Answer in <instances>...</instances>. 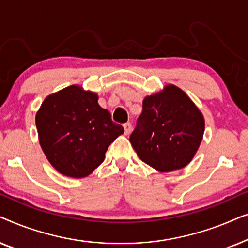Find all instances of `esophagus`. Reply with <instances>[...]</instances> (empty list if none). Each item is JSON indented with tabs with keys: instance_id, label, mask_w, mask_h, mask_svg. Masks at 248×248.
<instances>
[{
	"instance_id": "esophagus-1",
	"label": "esophagus",
	"mask_w": 248,
	"mask_h": 248,
	"mask_svg": "<svg viewBox=\"0 0 248 248\" xmlns=\"http://www.w3.org/2000/svg\"><path fill=\"white\" fill-rule=\"evenodd\" d=\"M124 131H125V134H130L131 131H132V124L130 122H127V123H125L124 125Z\"/></svg>"
}]
</instances>
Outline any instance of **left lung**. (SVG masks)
Listing matches in <instances>:
<instances>
[{
	"instance_id": "left-lung-1",
	"label": "left lung",
	"mask_w": 248,
	"mask_h": 248,
	"mask_svg": "<svg viewBox=\"0 0 248 248\" xmlns=\"http://www.w3.org/2000/svg\"><path fill=\"white\" fill-rule=\"evenodd\" d=\"M130 142L142 161L161 172L188 165L204 133V118L182 89L168 84L144 98Z\"/></svg>"
}]
</instances>
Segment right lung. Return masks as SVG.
<instances>
[{
    "mask_svg": "<svg viewBox=\"0 0 248 248\" xmlns=\"http://www.w3.org/2000/svg\"><path fill=\"white\" fill-rule=\"evenodd\" d=\"M39 143L57 171L67 177L90 175L105 159L111 142L124 133L97 93L70 86L49 94L36 114Z\"/></svg>",
    "mask_w": 248,
    "mask_h": 248,
    "instance_id": "add662e5",
    "label": "right lung"
}]
</instances>
